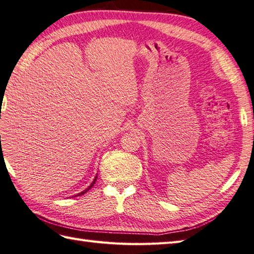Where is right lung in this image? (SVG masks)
Listing matches in <instances>:
<instances>
[{
    "label": "right lung",
    "instance_id": "right-lung-1",
    "mask_svg": "<svg viewBox=\"0 0 254 254\" xmlns=\"http://www.w3.org/2000/svg\"><path fill=\"white\" fill-rule=\"evenodd\" d=\"M96 180H97V176H96V178H95V180H94L93 182H91V185H90V186H89V187H88L87 189H86V190H84L83 192H80V193H78V194H77V195H83V194H84V193H86V192H87V191H89V190H90V188H91V187H93V186L95 185V182H96Z\"/></svg>",
    "mask_w": 254,
    "mask_h": 254
}]
</instances>
